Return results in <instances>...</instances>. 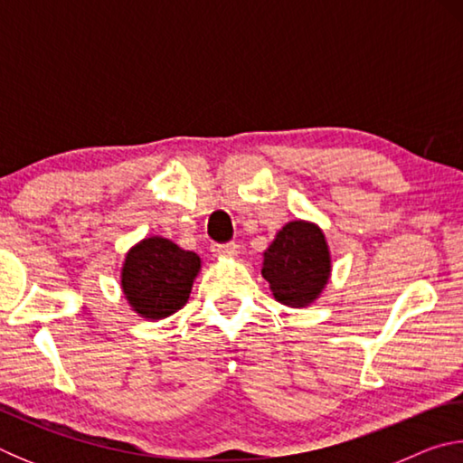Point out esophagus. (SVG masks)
Returning a JSON list of instances; mask_svg holds the SVG:
<instances>
[{"mask_svg":"<svg viewBox=\"0 0 463 463\" xmlns=\"http://www.w3.org/2000/svg\"><path fill=\"white\" fill-rule=\"evenodd\" d=\"M213 253L216 257H237L239 245L237 242H226V245H213Z\"/></svg>","mask_w":463,"mask_h":463,"instance_id":"1","label":"esophagus"}]
</instances>
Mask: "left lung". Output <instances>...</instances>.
Masks as SVG:
<instances>
[{
  "instance_id": "8db88e82",
  "label": "left lung",
  "mask_w": 463,
  "mask_h": 463,
  "mask_svg": "<svg viewBox=\"0 0 463 463\" xmlns=\"http://www.w3.org/2000/svg\"><path fill=\"white\" fill-rule=\"evenodd\" d=\"M261 276L278 302L292 308L310 307L331 278L323 231L307 221L288 222L263 253Z\"/></svg>"
}]
</instances>
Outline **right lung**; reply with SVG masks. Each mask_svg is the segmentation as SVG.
I'll return each instance as SVG.
<instances>
[{
  "instance_id": "1",
  "label": "right lung",
  "mask_w": 463,
  "mask_h": 463,
  "mask_svg": "<svg viewBox=\"0 0 463 463\" xmlns=\"http://www.w3.org/2000/svg\"><path fill=\"white\" fill-rule=\"evenodd\" d=\"M200 265L194 250H184L169 239H143L124 260L122 292L138 317L167 318L185 307Z\"/></svg>"
}]
</instances>
